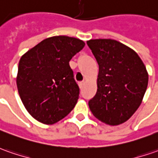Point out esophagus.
Segmentation results:
<instances>
[{
    "label": "esophagus",
    "instance_id": "obj_1",
    "mask_svg": "<svg viewBox=\"0 0 158 158\" xmlns=\"http://www.w3.org/2000/svg\"><path fill=\"white\" fill-rule=\"evenodd\" d=\"M84 85H85V82H84V81H82V82H79V88H80V89H82V88H83V86H84Z\"/></svg>",
    "mask_w": 158,
    "mask_h": 158
}]
</instances>
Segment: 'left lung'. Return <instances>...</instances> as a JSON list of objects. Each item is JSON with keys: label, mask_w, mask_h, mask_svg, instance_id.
<instances>
[{"label": "left lung", "mask_w": 158, "mask_h": 158, "mask_svg": "<svg viewBox=\"0 0 158 158\" xmlns=\"http://www.w3.org/2000/svg\"><path fill=\"white\" fill-rule=\"evenodd\" d=\"M98 64L97 93L89 101L95 118L109 125L126 122L143 101L149 75L138 54L110 39L87 40Z\"/></svg>", "instance_id": "obj_1"}]
</instances>
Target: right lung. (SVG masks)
<instances>
[{
  "mask_svg": "<svg viewBox=\"0 0 158 158\" xmlns=\"http://www.w3.org/2000/svg\"><path fill=\"white\" fill-rule=\"evenodd\" d=\"M85 45L79 39L52 36L21 56L16 84L21 101L34 119L53 124L74 108L79 88L69 61Z\"/></svg>",
  "mask_w": 158,
  "mask_h": 158,
  "instance_id": "obj_1",
  "label": "right lung"
}]
</instances>
